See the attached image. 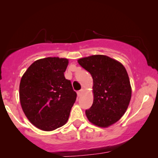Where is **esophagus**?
<instances>
[{"label": "esophagus", "mask_w": 158, "mask_h": 158, "mask_svg": "<svg viewBox=\"0 0 158 158\" xmlns=\"http://www.w3.org/2000/svg\"><path fill=\"white\" fill-rule=\"evenodd\" d=\"M83 92H84V90H83V89H81V90H79V91L77 92V95H78L79 97V96H81V94L83 93Z\"/></svg>", "instance_id": "obj_1"}]
</instances>
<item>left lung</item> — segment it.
Instances as JSON below:
<instances>
[{"instance_id": "1", "label": "left lung", "mask_w": 158, "mask_h": 158, "mask_svg": "<svg viewBox=\"0 0 158 158\" xmlns=\"http://www.w3.org/2000/svg\"><path fill=\"white\" fill-rule=\"evenodd\" d=\"M78 63L91 74L93 81V103L85 110L93 124L107 127L119 121L129 105L132 89L125 67L104 55L80 58Z\"/></svg>"}]
</instances>
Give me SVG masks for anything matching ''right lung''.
Wrapping results in <instances>:
<instances>
[{
    "instance_id": "1",
    "label": "right lung",
    "mask_w": 158,
    "mask_h": 158,
    "mask_svg": "<svg viewBox=\"0 0 158 158\" xmlns=\"http://www.w3.org/2000/svg\"><path fill=\"white\" fill-rule=\"evenodd\" d=\"M68 65L66 58H42L31 64L21 77V107L29 121L42 130L65 125L75 102L77 93L64 76Z\"/></svg>"
}]
</instances>
